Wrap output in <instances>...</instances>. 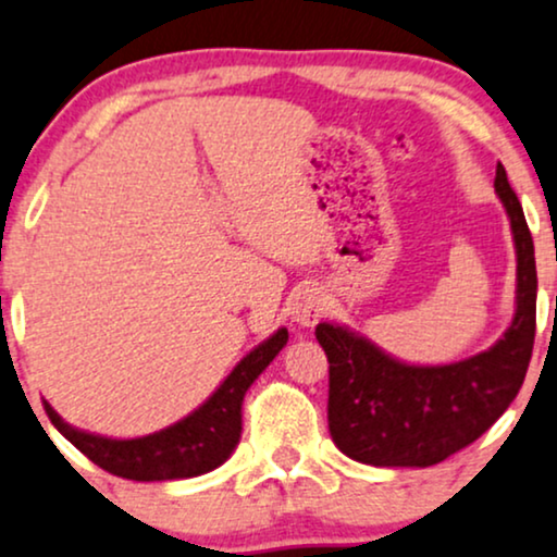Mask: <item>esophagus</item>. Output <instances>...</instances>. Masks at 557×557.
<instances>
[{
	"label": "esophagus",
	"mask_w": 557,
	"mask_h": 557,
	"mask_svg": "<svg viewBox=\"0 0 557 557\" xmlns=\"http://www.w3.org/2000/svg\"><path fill=\"white\" fill-rule=\"evenodd\" d=\"M323 311H326V298H323V293L315 290V287H302V290L293 295L290 319L298 323V326H313V323L323 315Z\"/></svg>",
	"instance_id": "esophagus-1"
}]
</instances>
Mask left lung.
<instances>
[{"instance_id": "1", "label": "left lung", "mask_w": 557, "mask_h": 557, "mask_svg": "<svg viewBox=\"0 0 557 557\" xmlns=\"http://www.w3.org/2000/svg\"><path fill=\"white\" fill-rule=\"evenodd\" d=\"M494 187L517 249V311L494 347L460 362L408 364L339 323L315 326L329 357V432L351 460L436 466L488 432L522 388L534 344L537 267L524 210L502 164Z\"/></svg>"}]
</instances>
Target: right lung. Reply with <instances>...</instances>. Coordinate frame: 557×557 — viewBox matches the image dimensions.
Returning a JSON list of instances; mask_svg holds the SVG:
<instances>
[{"label": "right lung", "instance_id": "right-lung-1", "mask_svg": "<svg viewBox=\"0 0 557 557\" xmlns=\"http://www.w3.org/2000/svg\"><path fill=\"white\" fill-rule=\"evenodd\" d=\"M287 344V329H277L270 339L259 344L231 370L221 388L200 408L177 424L136 440H110V436L82 432L66 424L51 404L46 413L51 424L72 445L89 457L95 466L128 481H177L210 473L228 460L242 440V404L251 383L262 375L267 364Z\"/></svg>", "mask_w": 557, "mask_h": 557}]
</instances>
